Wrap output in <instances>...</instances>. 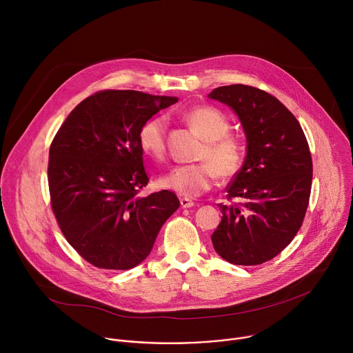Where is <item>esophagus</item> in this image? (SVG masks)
<instances>
[{
	"instance_id": "34e87169",
	"label": "esophagus",
	"mask_w": 353,
	"mask_h": 353,
	"mask_svg": "<svg viewBox=\"0 0 353 353\" xmlns=\"http://www.w3.org/2000/svg\"><path fill=\"white\" fill-rule=\"evenodd\" d=\"M180 205L183 208H191V207H194V201L190 199V198L183 196V198H180Z\"/></svg>"
}]
</instances>
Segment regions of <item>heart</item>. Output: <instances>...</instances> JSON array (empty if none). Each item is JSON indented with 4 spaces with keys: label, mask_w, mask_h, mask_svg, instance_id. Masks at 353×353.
I'll list each match as a JSON object with an SVG mask.
<instances>
[{
    "label": "heart",
    "mask_w": 353,
    "mask_h": 353,
    "mask_svg": "<svg viewBox=\"0 0 353 353\" xmlns=\"http://www.w3.org/2000/svg\"><path fill=\"white\" fill-rule=\"evenodd\" d=\"M185 121L205 139L198 159L192 165H180L161 177L159 184L183 196H196L211 190L218 177L223 180L234 177L243 168L245 148L243 141L228 134L229 120L216 109L198 106L184 113ZM166 119L155 116L146 120L138 132L142 152L157 161L166 157Z\"/></svg>",
    "instance_id": "heart-1"
}]
</instances>
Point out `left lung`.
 I'll use <instances>...</instances> for the list:
<instances>
[{
  "mask_svg": "<svg viewBox=\"0 0 353 353\" xmlns=\"http://www.w3.org/2000/svg\"><path fill=\"white\" fill-rule=\"evenodd\" d=\"M210 99L237 114L247 139L241 170L228 185L222 221L211 240L234 265H259L276 257L303 223L312 191L313 162L306 135L279 100L254 86L214 89Z\"/></svg>",
  "mask_w": 353,
  "mask_h": 353,
  "instance_id": "8db88e82",
  "label": "left lung"
}]
</instances>
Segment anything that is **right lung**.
Instances as JSON below:
<instances>
[{"label": "right lung", "mask_w": 353, "mask_h": 353, "mask_svg": "<svg viewBox=\"0 0 353 353\" xmlns=\"http://www.w3.org/2000/svg\"><path fill=\"white\" fill-rule=\"evenodd\" d=\"M177 100L100 90L82 100L57 131L47 168L52 208L64 237L89 264L134 268L177 211L180 203L172 191L138 195L149 181L139 128Z\"/></svg>", "instance_id": "1"}]
</instances>
